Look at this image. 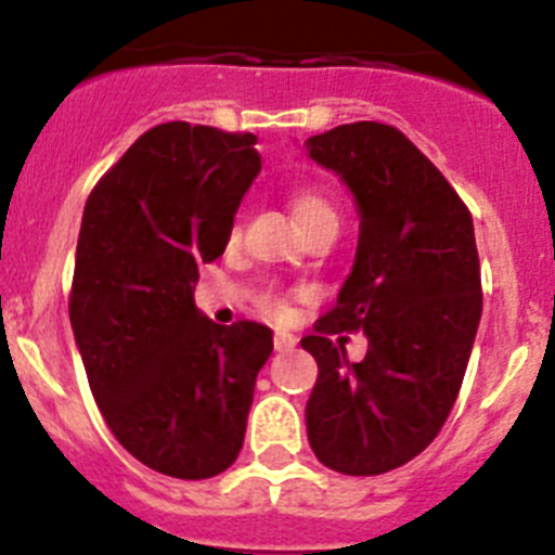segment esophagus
<instances>
[{
  "label": "esophagus",
  "instance_id": "1",
  "mask_svg": "<svg viewBox=\"0 0 555 555\" xmlns=\"http://www.w3.org/2000/svg\"><path fill=\"white\" fill-rule=\"evenodd\" d=\"M294 345H297V336H292V333H286V331L274 333V350H278V352L292 350Z\"/></svg>",
  "mask_w": 555,
  "mask_h": 555
}]
</instances>
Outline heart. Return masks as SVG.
<instances>
[{
	"instance_id": "obj_1",
	"label": "heart",
	"mask_w": 555,
	"mask_h": 555,
	"mask_svg": "<svg viewBox=\"0 0 555 555\" xmlns=\"http://www.w3.org/2000/svg\"><path fill=\"white\" fill-rule=\"evenodd\" d=\"M288 203H292L294 217H297V222L302 224L306 233L327 228V224H336L338 228L336 205H333L331 197H327L325 191L317 189V185H294V189L288 191ZM238 235H242V222L233 219V224H230L228 230V242H238ZM258 306H261L269 317H274V320H286L288 317L286 297H283L281 292H274V288H263V292L258 294Z\"/></svg>"
}]
</instances>
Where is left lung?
Returning a JSON list of instances; mask_svg holds the SVG:
<instances>
[{"label":"left lung","mask_w":555,"mask_h":555,"mask_svg":"<svg viewBox=\"0 0 555 555\" xmlns=\"http://www.w3.org/2000/svg\"><path fill=\"white\" fill-rule=\"evenodd\" d=\"M306 150L361 210L350 278L300 341L320 366L308 442L336 473L380 475L423 453L459 397L483 308L473 214L391 125H338ZM356 330L371 347L350 365L330 336Z\"/></svg>","instance_id":"obj_1"}]
</instances>
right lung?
<instances>
[{"label": "right lung", "instance_id": "add662e5", "mask_svg": "<svg viewBox=\"0 0 555 555\" xmlns=\"http://www.w3.org/2000/svg\"><path fill=\"white\" fill-rule=\"evenodd\" d=\"M261 171L253 132L166 121L88 194L68 320L88 386L121 448L155 473L203 480L238 459L272 331L217 325L194 306Z\"/></svg>", "mask_w": 555, "mask_h": 555}]
</instances>
